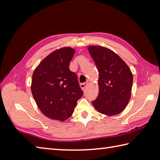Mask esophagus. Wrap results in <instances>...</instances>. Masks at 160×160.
Here are the masks:
<instances>
[{
  "label": "esophagus",
  "mask_w": 160,
  "mask_h": 160,
  "mask_svg": "<svg viewBox=\"0 0 160 160\" xmlns=\"http://www.w3.org/2000/svg\"><path fill=\"white\" fill-rule=\"evenodd\" d=\"M80 86V87H81V89H82L83 91H84V90H85V89H86L87 86V82L81 83Z\"/></svg>",
  "instance_id": "1"
}]
</instances>
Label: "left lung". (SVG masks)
<instances>
[{"label":"left lung","mask_w":160,"mask_h":160,"mask_svg":"<svg viewBox=\"0 0 160 160\" xmlns=\"http://www.w3.org/2000/svg\"><path fill=\"white\" fill-rule=\"evenodd\" d=\"M88 49L99 71V93L92 101L93 105L105 115L121 113L131 98L132 75L130 69L109 49L89 46Z\"/></svg>","instance_id":"left-lung-1"}]
</instances>
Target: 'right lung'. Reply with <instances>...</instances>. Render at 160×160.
<instances>
[{
	"label": "right lung",
	"mask_w": 160,
	"mask_h": 160,
	"mask_svg": "<svg viewBox=\"0 0 160 160\" xmlns=\"http://www.w3.org/2000/svg\"><path fill=\"white\" fill-rule=\"evenodd\" d=\"M75 49L54 51L33 71L32 93L39 109L50 119L66 120L74 111L83 91L76 74L69 70Z\"/></svg>",
	"instance_id": "right-lung-1"
}]
</instances>
